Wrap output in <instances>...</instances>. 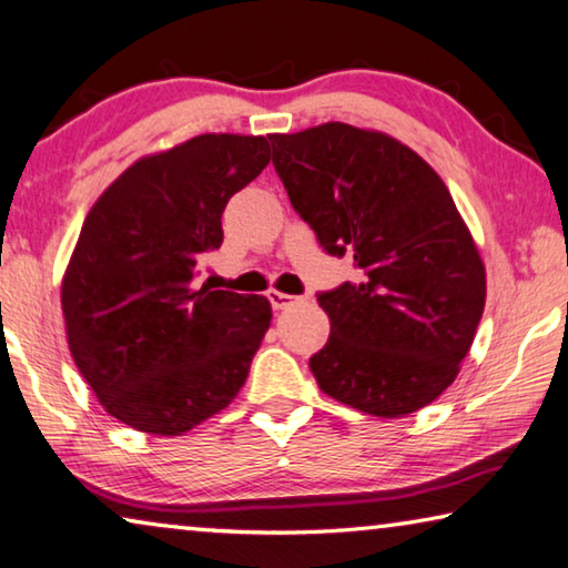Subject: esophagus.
I'll return each mask as SVG.
<instances>
[{"label":"esophagus","instance_id":"1","mask_svg":"<svg viewBox=\"0 0 568 568\" xmlns=\"http://www.w3.org/2000/svg\"><path fill=\"white\" fill-rule=\"evenodd\" d=\"M266 296H268V302H272V306H274L276 312L278 310H286V306L294 304V296L292 294H284V292H276V290H272Z\"/></svg>","mask_w":568,"mask_h":568}]
</instances>
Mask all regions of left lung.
<instances>
[{
    "label": "left lung",
    "mask_w": 568,
    "mask_h": 568,
    "mask_svg": "<svg viewBox=\"0 0 568 568\" xmlns=\"http://www.w3.org/2000/svg\"><path fill=\"white\" fill-rule=\"evenodd\" d=\"M294 211L359 282L322 292L332 332L310 359L322 393L375 417L430 405L458 375L486 306V266L448 185L379 130L268 135Z\"/></svg>",
    "instance_id": "1"
}]
</instances>
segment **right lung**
<instances>
[{
    "label": "right lung",
    "mask_w": 568,
    "mask_h": 568,
    "mask_svg": "<svg viewBox=\"0 0 568 568\" xmlns=\"http://www.w3.org/2000/svg\"><path fill=\"white\" fill-rule=\"evenodd\" d=\"M268 161L264 135H196L135 161L90 209L62 276L64 332L120 423L183 435L244 387L272 304L193 276L221 246L229 199Z\"/></svg>",
    "instance_id": "obj_1"
}]
</instances>
